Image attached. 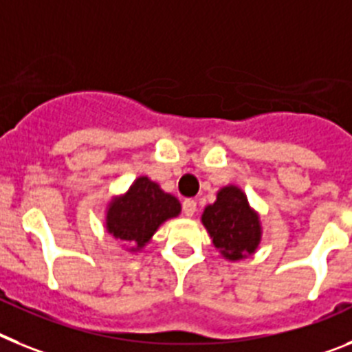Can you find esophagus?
I'll use <instances>...</instances> for the list:
<instances>
[{
	"instance_id": "1",
	"label": "esophagus",
	"mask_w": 352,
	"mask_h": 352,
	"mask_svg": "<svg viewBox=\"0 0 352 352\" xmlns=\"http://www.w3.org/2000/svg\"><path fill=\"white\" fill-rule=\"evenodd\" d=\"M182 210H184V214L188 216V218L195 216V212H197V201H195L193 198H188V200H184L182 201Z\"/></svg>"
}]
</instances>
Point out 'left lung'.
<instances>
[{
  "instance_id": "1",
  "label": "left lung",
  "mask_w": 352,
  "mask_h": 352,
  "mask_svg": "<svg viewBox=\"0 0 352 352\" xmlns=\"http://www.w3.org/2000/svg\"><path fill=\"white\" fill-rule=\"evenodd\" d=\"M200 219L214 248L228 262L244 261L261 246V214L250 206L239 186H223L216 193V201L204 209Z\"/></svg>"
}]
</instances>
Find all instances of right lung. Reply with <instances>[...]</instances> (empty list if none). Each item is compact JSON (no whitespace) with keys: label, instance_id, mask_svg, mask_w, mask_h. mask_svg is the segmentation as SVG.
Wrapping results in <instances>:
<instances>
[{"label":"right lung","instance_id":"right-lung-1","mask_svg":"<svg viewBox=\"0 0 352 352\" xmlns=\"http://www.w3.org/2000/svg\"><path fill=\"white\" fill-rule=\"evenodd\" d=\"M180 209V201L172 193L142 175L127 191L111 197L104 210V228L124 243L125 252L138 253L164 221L179 216Z\"/></svg>","mask_w":352,"mask_h":352}]
</instances>
